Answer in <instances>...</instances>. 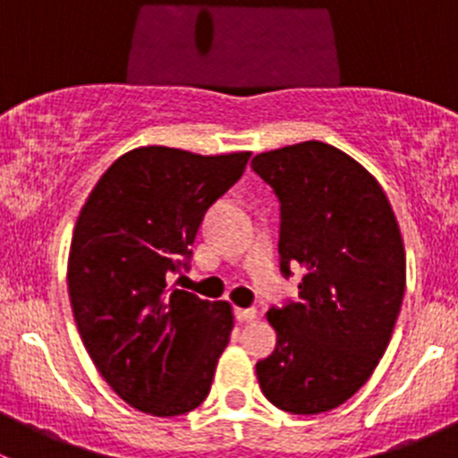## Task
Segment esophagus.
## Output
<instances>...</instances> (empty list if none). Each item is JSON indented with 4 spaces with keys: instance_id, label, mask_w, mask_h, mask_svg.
Returning a JSON list of instances; mask_svg holds the SVG:
<instances>
[{
    "instance_id": "esophagus-1",
    "label": "esophagus",
    "mask_w": 458,
    "mask_h": 458,
    "mask_svg": "<svg viewBox=\"0 0 458 458\" xmlns=\"http://www.w3.org/2000/svg\"><path fill=\"white\" fill-rule=\"evenodd\" d=\"M234 315H237V318L242 323H250L257 318V310L255 308H237V312H234Z\"/></svg>"
}]
</instances>
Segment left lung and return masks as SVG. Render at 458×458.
I'll return each instance as SVG.
<instances>
[{
	"label": "left lung",
	"instance_id": "obj_1",
	"mask_svg": "<svg viewBox=\"0 0 458 458\" xmlns=\"http://www.w3.org/2000/svg\"><path fill=\"white\" fill-rule=\"evenodd\" d=\"M252 170L281 201V270L306 272L299 301L267 310L276 348L257 363L259 386L285 412H327L370 378L394 332L399 221L370 170L330 143L261 152Z\"/></svg>",
	"mask_w": 458,
	"mask_h": 458
}]
</instances>
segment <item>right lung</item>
<instances>
[{
	"label": "right lung",
	"instance_id": "1",
	"mask_svg": "<svg viewBox=\"0 0 458 458\" xmlns=\"http://www.w3.org/2000/svg\"><path fill=\"white\" fill-rule=\"evenodd\" d=\"M252 152L168 146L123 152L95 183L68 252V294L88 357L110 387L152 417L208 396L234 327L228 301L177 290L197 230Z\"/></svg>",
	"mask_w": 458,
	"mask_h": 458
}]
</instances>
